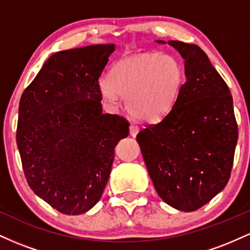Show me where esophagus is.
<instances>
[{
    "mask_svg": "<svg viewBox=\"0 0 250 250\" xmlns=\"http://www.w3.org/2000/svg\"><path fill=\"white\" fill-rule=\"evenodd\" d=\"M129 131H130L131 136H136L137 133H139V127L136 125H134V123H131L130 127H129Z\"/></svg>",
    "mask_w": 250,
    "mask_h": 250,
    "instance_id": "1",
    "label": "esophagus"
}]
</instances>
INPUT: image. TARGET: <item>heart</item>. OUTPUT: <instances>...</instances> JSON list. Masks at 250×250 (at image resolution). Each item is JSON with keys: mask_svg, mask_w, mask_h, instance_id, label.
Segmentation results:
<instances>
[{"mask_svg": "<svg viewBox=\"0 0 250 250\" xmlns=\"http://www.w3.org/2000/svg\"><path fill=\"white\" fill-rule=\"evenodd\" d=\"M182 81L183 69L176 57L143 53L114 63L100 91L109 104L119 105L123 97L134 117L156 121L173 105Z\"/></svg>", "mask_w": 250, "mask_h": 250, "instance_id": "1", "label": "heart"}]
</instances>
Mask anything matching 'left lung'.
Returning a JSON list of instances; mask_svg holds the SVG:
<instances>
[{
  "label": "left lung",
  "mask_w": 250,
  "mask_h": 250,
  "mask_svg": "<svg viewBox=\"0 0 250 250\" xmlns=\"http://www.w3.org/2000/svg\"><path fill=\"white\" fill-rule=\"evenodd\" d=\"M168 43L185 59L187 79L170 110L136 140L159 196L179 210L193 211L228 183L239 131L230 90L205 51L196 44Z\"/></svg>",
  "instance_id": "8db88e82"
}]
</instances>
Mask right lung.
<instances>
[{
	"instance_id": "add662e5",
	"label": "right lung",
	"mask_w": 250,
	"mask_h": 250,
	"mask_svg": "<svg viewBox=\"0 0 250 250\" xmlns=\"http://www.w3.org/2000/svg\"><path fill=\"white\" fill-rule=\"evenodd\" d=\"M114 44L53 54L20 100L16 142L28 185L60 213L79 215L99 202L125 117L102 114L99 79Z\"/></svg>"
}]
</instances>
